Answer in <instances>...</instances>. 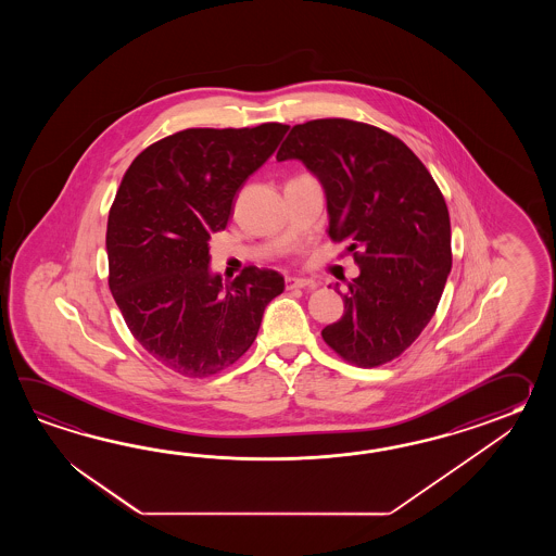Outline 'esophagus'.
I'll use <instances>...</instances> for the list:
<instances>
[{
    "label": "esophagus",
    "instance_id": "1",
    "mask_svg": "<svg viewBox=\"0 0 556 556\" xmlns=\"http://www.w3.org/2000/svg\"><path fill=\"white\" fill-rule=\"evenodd\" d=\"M286 288L294 290V288H316L314 280L307 278H295V276H286Z\"/></svg>",
    "mask_w": 556,
    "mask_h": 556
}]
</instances>
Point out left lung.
Wrapping results in <instances>:
<instances>
[{
	"label": "left lung",
	"instance_id": "obj_1",
	"mask_svg": "<svg viewBox=\"0 0 556 556\" xmlns=\"http://www.w3.org/2000/svg\"><path fill=\"white\" fill-rule=\"evenodd\" d=\"M298 159L326 190L330 235L348 242L359 276L324 342L359 367L388 364L419 338L451 273L450 211L414 151L350 118L295 125L276 154Z\"/></svg>",
	"mask_w": 556,
	"mask_h": 556
}]
</instances>
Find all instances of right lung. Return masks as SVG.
Instances as JSON below:
<instances>
[{"label":"right lung","instance_id":"1","mask_svg":"<svg viewBox=\"0 0 556 556\" xmlns=\"http://www.w3.org/2000/svg\"><path fill=\"white\" fill-rule=\"evenodd\" d=\"M288 129L178 130L147 147L121 180L106 223L109 288L135 340L180 376L208 378L238 362L283 292L280 274L256 266L223 283L208 240Z\"/></svg>","mask_w":556,"mask_h":556}]
</instances>
